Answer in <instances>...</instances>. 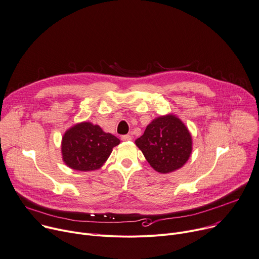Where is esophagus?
<instances>
[{
    "label": "esophagus",
    "instance_id": "obj_1",
    "mask_svg": "<svg viewBox=\"0 0 259 259\" xmlns=\"http://www.w3.org/2000/svg\"><path fill=\"white\" fill-rule=\"evenodd\" d=\"M122 140H123V142H130V140H132V136L131 135H123L122 137Z\"/></svg>",
    "mask_w": 259,
    "mask_h": 259
}]
</instances>
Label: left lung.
<instances>
[{
  "mask_svg": "<svg viewBox=\"0 0 259 259\" xmlns=\"http://www.w3.org/2000/svg\"><path fill=\"white\" fill-rule=\"evenodd\" d=\"M192 144L190 131L172 113L155 117L135 140L150 165L160 174L183 167L191 156Z\"/></svg>",
  "mask_w": 259,
  "mask_h": 259,
  "instance_id": "8db88e82",
  "label": "left lung"
}]
</instances>
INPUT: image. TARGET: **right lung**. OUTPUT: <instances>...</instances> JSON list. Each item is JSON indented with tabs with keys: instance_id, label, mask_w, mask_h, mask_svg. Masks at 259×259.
Listing matches in <instances>:
<instances>
[{
	"instance_id": "right-lung-1",
	"label": "right lung",
	"mask_w": 259,
	"mask_h": 259,
	"mask_svg": "<svg viewBox=\"0 0 259 259\" xmlns=\"http://www.w3.org/2000/svg\"><path fill=\"white\" fill-rule=\"evenodd\" d=\"M120 139L104 132L99 125L81 122L70 127L62 137L64 163L77 171H93L103 166Z\"/></svg>"
}]
</instances>
